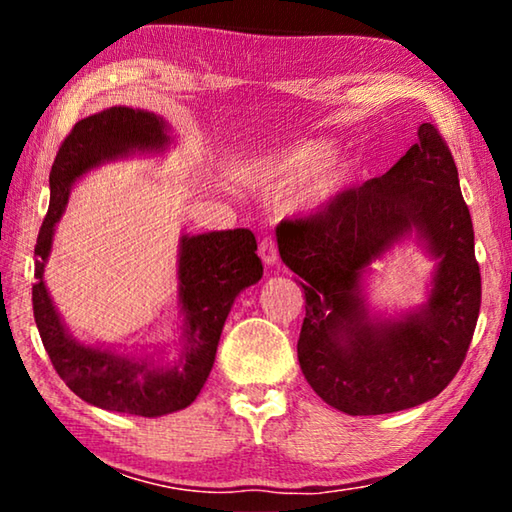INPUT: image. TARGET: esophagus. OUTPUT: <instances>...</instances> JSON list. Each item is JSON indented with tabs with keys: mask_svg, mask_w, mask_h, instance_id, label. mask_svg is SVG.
<instances>
[{
	"mask_svg": "<svg viewBox=\"0 0 512 512\" xmlns=\"http://www.w3.org/2000/svg\"><path fill=\"white\" fill-rule=\"evenodd\" d=\"M257 253H259V257H262V262L268 266L277 262V246L271 237H264L262 241H259Z\"/></svg>",
	"mask_w": 512,
	"mask_h": 512,
	"instance_id": "obj_1",
	"label": "esophagus"
}]
</instances>
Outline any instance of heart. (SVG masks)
Returning <instances> with one entry per match:
<instances>
[{"label": "heart", "mask_w": 512, "mask_h": 512, "mask_svg": "<svg viewBox=\"0 0 512 512\" xmlns=\"http://www.w3.org/2000/svg\"><path fill=\"white\" fill-rule=\"evenodd\" d=\"M336 144L327 137H302L264 158L246 164L253 183L280 189L287 214H314L350 187L354 167L336 158Z\"/></svg>", "instance_id": "heart-1"}]
</instances>
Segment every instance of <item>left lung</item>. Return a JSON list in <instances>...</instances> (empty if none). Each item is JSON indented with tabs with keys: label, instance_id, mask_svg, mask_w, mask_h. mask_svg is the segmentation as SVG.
Masks as SVG:
<instances>
[{
	"label": "left lung",
	"instance_id": "left-lung-1",
	"mask_svg": "<svg viewBox=\"0 0 512 512\" xmlns=\"http://www.w3.org/2000/svg\"><path fill=\"white\" fill-rule=\"evenodd\" d=\"M409 238L434 259L428 300L391 317L369 302L371 264ZM277 248L303 280L298 361L320 400L381 415L445 391L470 348L481 273L458 169L433 124H420L418 142L384 176L316 216L282 221Z\"/></svg>",
	"mask_w": 512,
	"mask_h": 512
}]
</instances>
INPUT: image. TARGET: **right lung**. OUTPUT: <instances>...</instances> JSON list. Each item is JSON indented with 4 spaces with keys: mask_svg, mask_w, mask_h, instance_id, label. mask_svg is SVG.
I'll return each mask as SVG.
<instances>
[{
    "mask_svg": "<svg viewBox=\"0 0 512 512\" xmlns=\"http://www.w3.org/2000/svg\"><path fill=\"white\" fill-rule=\"evenodd\" d=\"M173 144L169 121L142 108L112 106L81 119L60 144L51 167L49 212L36 244L33 316L60 379L83 402L142 418L183 411L201 393L232 305L241 291L262 280L255 235L248 228H235L178 239L180 339L173 359L164 348L133 352L76 339L51 300L45 266L54 248L56 223L81 178L108 162L160 158Z\"/></svg>",
    "mask_w": 512,
    "mask_h": 512,
    "instance_id": "right-lung-1",
    "label": "right lung"
}]
</instances>
